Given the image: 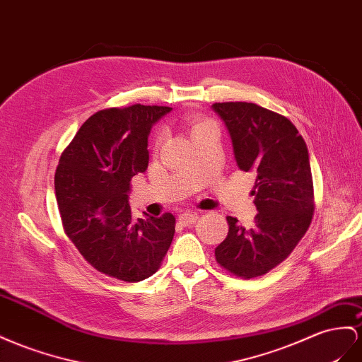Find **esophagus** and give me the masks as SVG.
Returning <instances> with one entry per match:
<instances>
[{
    "mask_svg": "<svg viewBox=\"0 0 362 362\" xmlns=\"http://www.w3.org/2000/svg\"><path fill=\"white\" fill-rule=\"evenodd\" d=\"M180 222L182 223L184 227H189L192 223H194L198 221V214L197 213H192V211H185L182 214H180Z\"/></svg>",
    "mask_w": 362,
    "mask_h": 362,
    "instance_id": "1",
    "label": "esophagus"
}]
</instances>
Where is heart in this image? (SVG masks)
Wrapping results in <instances>:
<instances>
[{
  "label": "heart",
  "instance_id": "obj_1",
  "mask_svg": "<svg viewBox=\"0 0 362 362\" xmlns=\"http://www.w3.org/2000/svg\"><path fill=\"white\" fill-rule=\"evenodd\" d=\"M189 129L192 139H197L198 135L209 132V131H218V124L205 117H192L189 120Z\"/></svg>",
  "mask_w": 362,
  "mask_h": 362
}]
</instances>
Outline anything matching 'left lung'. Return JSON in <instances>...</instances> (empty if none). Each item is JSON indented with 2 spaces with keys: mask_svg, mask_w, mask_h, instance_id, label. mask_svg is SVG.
I'll use <instances>...</instances> for the list:
<instances>
[{
  "mask_svg": "<svg viewBox=\"0 0 362 362\" xmlns=\"http://www.w3.org/2000/svg\"><path fill=\"white\" fill-rule=\"evenodd\" d=\"M211 110L230 134L238 168L256 175L251 194L259 211L250 228L228 216V234L214 256L234 276L259 277L285 260L309 228L314 185L308 146L286 117L256 103H214Z\"/></svg>",
  "mask_w": 362,
  "mask_h": 362,
  "instance_id": "left-lung-1",
  "label": "left lung"
}]
</instances>
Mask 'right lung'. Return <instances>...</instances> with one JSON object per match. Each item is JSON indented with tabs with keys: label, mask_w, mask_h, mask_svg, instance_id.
<instances>
[{
	"label": "right lung",
	"mask_w": 362,
	"mask_h": 362,
	"mask_svg": "<svg viewBox=\"0 0 362 362\" xmlns=\"http://www.w3.org/2000/svg\"><path fill=\"white\" fill-rule=\"evenodd\" d=\"M170 111L132 105L95 112L64 151L54 175L66 236L93 268L128 283L160 268L175 234L173 214L134 219L129 205L131 178L148 169L152 126Z\"/></svg>",
	"instance_id": "add662e5"
}]
</instances>
